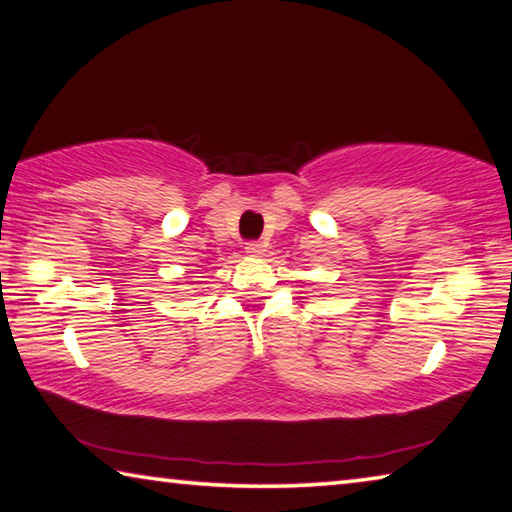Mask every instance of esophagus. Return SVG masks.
Here are the masks:
<instances>
[{
  "instance_id": "obj_1",
  "label": "esophagus",
  "mask_w": 512,
  "mask_h": 512,
  "mask_svg": "<svg viewBox=\"0 0 512 512\" xmlns=\"http://www.w3.org/2000/svg\"><path fill=\"white\" fill-rule=\"evenodd\" d=\"M263 245L261 242H247V247H245V254L249 256V258H258V256H263Z\"/></svg>"
}]
</instances>
